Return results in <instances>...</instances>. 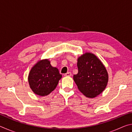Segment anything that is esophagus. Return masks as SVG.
I'll return each instance as SVG.
<instances>
[{
	"instance_id": "1",
	"label": "esophagus",
	"mask_w": 132,
	"mask_h": 132,
	"mask_svg": "<svg viewBox=\"0 0 132 132\" xmlns=\"http://www.w3.org/2000/svg\"><path fill=\"white\" fill-rule=\"evenodd\" d=\"M71 76V72H68L66 73V74H64V76Z\"/></svg>"
}]
</instances>
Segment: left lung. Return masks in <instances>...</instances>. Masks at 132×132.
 I'll return each mask as SVG.
<instances>
[{
	"mask_svg": "<svg viewBox=\"0 0 132 132\" xmlns=\"http://www.w3.org/2000/svg\"><path fill=\"white\" fill-rule=\"evenodd\" d=\"M77 64L78 73L73 76V80L80 92L90 98L103 92L108 82V73L97 56L86 52L78 57Z\"/></svg>",
	"mask_w": 132,
	"mask_h": 132,
	"instance_id": "1",
	"label": "left lung"
}]
</instances>
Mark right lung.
<instances>
[{
  "label": "right lung",
  "instance_id": "right-lung-1",
  "mask_svg": "<svg viewBox=\"0 0 132 132\" xmlns=\"http://www.w3.org/2000/svg\"><path fill=\"white\" fill-rule=\"evenodd\" d=\"M62 77L58 69L53 67L48 59L39 60L31 69L28 80L34 94L46 96L55 90Z\"/></svg>",
  "mask_w": 132,
  "mask_h": 132
}]
</instances>
